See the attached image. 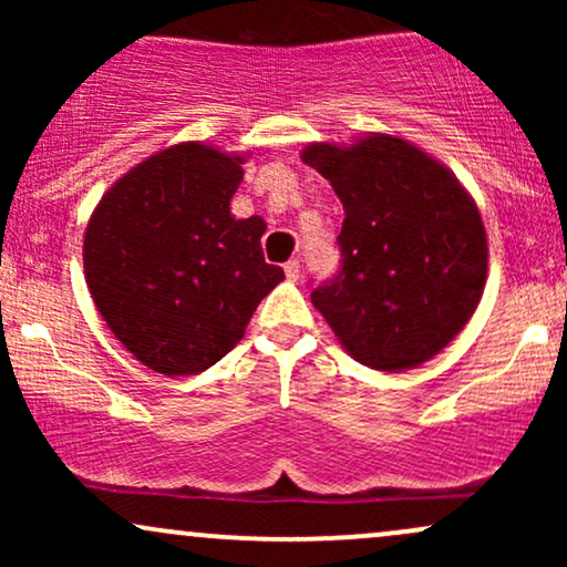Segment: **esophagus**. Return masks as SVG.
I'll return each mask as SVG.
<instances>
[{
	"instance_id": "esophagus-1",
	"label": "esophagus",
	"mask_w": 567,
	"mask_h": 567,
	"mask_svg": "<svg viewBox=\"0 0 567 567\" xmlns=\"http://www.w3.org/2000/svg\"><path fill=\"white\" fill-rule=\"evenodd\" d=\"M285 275H288V279L301 277V261H298V258H290V261L285 264Z\"/></svg>"
}]
</instances>
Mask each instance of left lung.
I'll return each mask as SVG.
<instances>
[{"instance_id":"left-lung-1","label":"left lung","mask_w":567,"mask_h":567,"mask_svg":"<svg viewBox=\"0 0 567 567\" xmlns=\"http://www.w3.org/2000/svg\"><path fill=\"white\" fill-rule=\"evenodd\" d=\"M303 162L343 205L341 261L311 288V303L362 365L408 370L432 360L483 296L477 205L440 162L392 135L351 148L315 143Z\"/></svg>"}]
</instances>
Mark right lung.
<instances>
[{"label":"right lung","mask_w":567,"mask_h":567,"mask_svg":"<svg viewBox=\"0 0 567 567\" xmlns=\"http://www.w3.org/2000/svg\"><path fill=\"white\" fill-rule=\"evenodd\" d=\"M239 162L202 143L165 148L116 181L84 231L97 311L157 373L216 365L285 279L264 261V218L229 213Z\"/></svg>","instance_id":"1"}]
</instances>
